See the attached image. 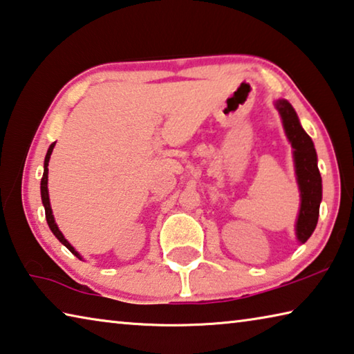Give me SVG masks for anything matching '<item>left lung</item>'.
<instances>
[{"mask_svg":"<svg viewBox=\"0 0 354 354\" xmlns=\"http://www.w3.org/2000/svg\"><path fill=\"white\" fill-rule=\"evenodd\" d=\"M276 106L282 116L291 147L295 149L296 176H298L301 190V209L298 223H296V236L301 243H306L318 222L319 201H322V175L317 165V153L312 138L301 127L295 109L287 100H277Z\"/></svg>","mask_w":354,"mask_h":354,"instance_id":"left-lung-1","label":"left lung"}]
</instances>
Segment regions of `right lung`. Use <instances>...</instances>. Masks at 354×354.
<instances>
[{
	"label": "right lung",
	"mask_w": 354,
	"mask_h": 354,
	"mask_svg": "<svg viewBox=\"0 0 354 354\" xmlns=\"http://www.w3.org/2000/svg\"><path fill=\"white\" fill-rule=\"evenodd\" d=\"M53 147H55V143H52L50 145V148H48V151H47V156H46V162H44V175H42V179H41V197H42V203H44V207H46V218H47V223H48V227H50V230H52V233L55 234L56 238L59 239V243L61 244H64L67 249H69L72 254H74L75 257H78V258H82L80 255L77 254V250L72 248V245L67 243L66 241V238L63 236V233L59 232V228L56 227V223H55V218H53V214H52V207H50V200H48V189H47V181H48V160H50V156H52V151H53Z\"/></svg>",
	"instance_id": "1"
}]
</instances>
